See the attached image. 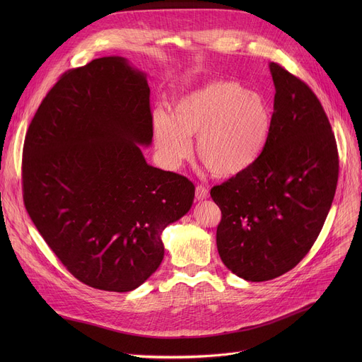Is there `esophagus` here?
I'll list each match as a JSON object with an SVG mask.
<instances>
[{
  "mask_svg": "<svg viewBox=\"0 0 362 362\" xmlns=\"http://www.w3.org/2000/svg\"><path fill=\"white\" fill-rule=\"evenodd\" d=\"M195 198L198 199V201H202V199H206L208 198V189L206 187H204V186H197V189H195Z\"/></svg>",
  "mask_w": 362,
  "mask_h": 362,
  "instance_id": "1",
  "label": "esophagus"
}]
</instances>
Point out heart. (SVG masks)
I'll list each match as a JSON object with an SVG mask.
<instances>
[{
  "label": "heart",
  "mask_w": 362,
  "mask_h": 362,
  "mask_svg": "<svg viewBox=\"0 0 362 362\" xmlns=\"http://www.w3.org/2000/svg\"><path fill=\"white\" fill-rule=\"evenodd\" d=\"M161 158L179 165L191 152V138L204 165L217 177L250 170L267 146L272 111L258 93L230 81H217L180 97L168 116L152 117Z\"/></svg>",
  "instance_id": "obj_1"
}]
</instances>
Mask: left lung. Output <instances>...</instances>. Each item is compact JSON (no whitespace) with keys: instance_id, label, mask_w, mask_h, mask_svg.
<instances>
[{"instance_id":"1","label":"left lung","mask_w":362,"mask_h":362,"mask_svg":"<svg viewBox=\"0 0 362 362\" xmlns=\"http://www.w3.org/2000/svg\"><path fill=\"white\" fill-rule=\"evenodd\" d=\"M276 88L270 138L259 160L211 189L221 210L217 250L248 281L292 270L317 240L339 177L337 145L311 88L270 63Z\"/></svg>"}]
</instances>
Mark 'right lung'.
I'll use <instances>...</instances> for the list:
<instances>
[{
	"instance_id": "obj_1",
	"label": "right lung",
	"mask_w": 362,
	"mask_h": 362,
	"mask_svg": "<svg viewBox=\"0 0 362 362\" xmlns=\"http://www.w3.org/2000/svg\"><path fill=\"white\" fill-rule=\"evenodd\" d=\"M146 74L103 57L62 74L29 124L23 201L64 267L90 288L129 292L163 261L161 233L191 210L195 186L146 164Z\"/></svg>"
}]
</instances>
